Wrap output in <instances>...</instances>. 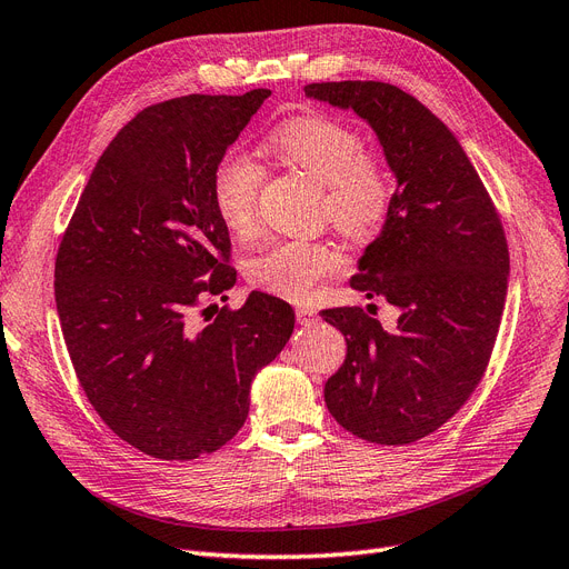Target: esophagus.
I'll list each match as a JSON object with an SVG mask.
<instances>
[{"label":"esophagus","mask_w":569,"mask_h":569,"mask_svg":"<svg viewBox=\"0 0 569 569\" xmlns=\"http://www.w3.org/2000/svg\"><path fill=\"white\" fill-rule=\"evenodd\" d=\"M296 313H298V321H300L302 326H309V323L317 321V311H313L311 307H298Z\"/></svg>","instance_id":"esophagus-1"}]
</instances>
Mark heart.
<instances>
[{
	"mask_svg": "<svg viewBox=\"0 0 569 569\" xmlns=\"http://www.w3.org/2000/svg\"><path fill=\"white\" fill-rule=\"evenodd\" d=\"M271 144L326 189V216L342 234L368 239L382 227L393 201L391 176L363 154L361 136L347 123L323 114L298 117L271 136ZM260 184L262 166L248 152L231 150L218 163L213 199L231 234L248 237L256 229ZM338 267L340 256L326 243L286 239L260 252L248 264V277L273 296L302 300Z\"/></svg>",
	"mask_w": 569,
	"mask_h": 569,
	"instance_id": "obj_1",
	"label": "heart"
}]
</instances>
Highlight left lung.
<instances>
[{
	"label": "left lung",
	"mask_w": 569,
	"mask_h": 569,
	"mask_svg": "<svg viewBox=\"0 0 569 569\" xmlns=\"http://www.w3.org/2000/svg\"><path fill=\"white\" fill-rule=\"evenodd\" d=\"M305 93L359 114L396 180L351 288L385 298L398 321L385 330L361 307L321 311L347 340L326 406L370 443H415L443 427L486 372L507 302V239L467 152L417 98L382 81L309 83Z\"/></svg>",
	"instance_id": "left-lung-1"
}]
</instances>
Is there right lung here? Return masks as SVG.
Returning <instances> with one entry per match:
<instances>
[{"label":"right lung","mask_w":569,"mask_h":569,"mask_svg":"<svg viewBox=\"0 0 569 569\" xmlns=\"http://www.w3.org/2000/svg\"><path fill=\"white\" fill-rule=\"evenodd\" d=\"M269 96L142 110L98 159L58 248L56 307L79 385L102 422L150 457L197 459L234 438L252 380L296 328L292 307L260 290L208 326L194 319L203 296L237 283L213 180Z\"/></svg>","instance_id":"add662e5"}]
</instances>
